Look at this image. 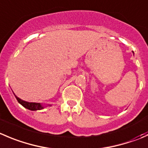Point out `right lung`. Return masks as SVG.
Returning <instances> with one entry per match:
<instances>
[{
  "label": "right lung",
  "mask_w": 148,
  "mask_h": 148,
  "mask_svg": "<svg viewBox=\"0 0 148 148\" xmlns=\"http://www.w3.org/2000/svg\"><path fill=\"white\" fill-rule=\"evenodd\" d=\"M16 98L18 100V103L21 105H22L24 108L29 109V110H41V109L43 108V106H41L40 103H29V102H26L24 100H21L20 98H18V97L15 95Z\"/></svg>",
  "instance_id": "1"
}]
</instances>
